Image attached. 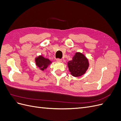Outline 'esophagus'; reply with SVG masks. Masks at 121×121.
I'll use <instances>...</instances> for the list:
<instances>
[{
    "label": "esophagus",
    "instance_id": "34e87169",
    "mask_svg": "<svg viewBox=\"0 0 121 121\" xmlns=\"http://www.w3.org/2000/svg\"><path fill=\"white\" fill-rule=\"evenodd\" d=\"M56 61L58 62H62V60L60 59V58H57Z\"/></svg>",
    "mask_w": 121,
    "mask_h": 121
}]
</instances>
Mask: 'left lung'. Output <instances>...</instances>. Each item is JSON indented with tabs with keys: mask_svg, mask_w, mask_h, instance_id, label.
I'll return each mask as SVG.
<instances>
[{
	"mask_svg": "<svg viewBox=\"0 0 121 121\" xmlns=\"http://www.w3.org/2000/svg\"><path fill=\"white\" fill-rule=\"evenodd\" d=\"M69 71L74 77L83 75L88 68L89 63L87 58L80 52L76 53L72 60L68 64Z\"/></svg>",
	"mask_w": 121,
	"mask_h": 121,
	"instance_id": "obj_1",
	"label": "left lung"
}]
</instances>
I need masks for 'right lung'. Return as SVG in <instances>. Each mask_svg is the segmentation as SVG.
Listing matches in <instances>:
<instances>
[{"label": "right lung", "instance_id": "right-lung-1", "mask_svg": "<svg viewBox=\"0 0 121 121\" xmlns=\"http://www.w3.org/2000/svg\"><path fill=\"white\" fill-rule=\"evenodd\" d=\"M35 61L36 65L42 71L46 69L47 66L51 63L49 60L43 57L42 56H39L36 58Z\"/></svg>", "mask_w": 121, "mask_h": 121}]
</instances>
